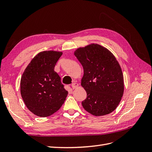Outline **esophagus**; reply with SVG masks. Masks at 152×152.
<instances>
[{"label":"esophagus","instance_id":"esophagus-1","mask_svg":"<svg viewBox=\"0 0 152 152\" xmlns=\"http://www.w3.org/2000/svg\"><path fill=\"white\" fill-rule=\"evenodd\" d=\"M78 86H79V84H78L77 83H76V82H73V83H72V85H71V87H72V88L73 89L77 88Z\"/></svg>","mask_w":152,"mask_h":152}]
</instances>
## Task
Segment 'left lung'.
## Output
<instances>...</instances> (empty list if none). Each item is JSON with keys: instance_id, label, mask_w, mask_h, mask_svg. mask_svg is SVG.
I'll use <instances>...</instances> for the list:
<instances>
[{"instance_id": "obj_1", "label": "left lung", "mask_w": 152, "mask_h": 152, "mask_svg": "<svg viewBox=\"0 0 152 152\" xmlns=\"http://www.w3.org/2000/svg\"><path fill=\"white\" fill-rule=\"evenodd\" d=\"M74 55L84 68L81 86L87 93L82 102L95 116L109 114L118 107L124 94L122 69L114 55L97 44L78 48Z\"/></svg>"}]
</instances>
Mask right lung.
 Here are the masks:
<instances>
[{"instance_id": "obj_1", "label": "right lung", "mask_w": 152, "mask_h": 152, "mask_svg": "<svg viewBox=\"0 0 152 152\" xmlns=\"http://www.w3.org/2000/svg\"><path fill=\"white\" fill-rule=\"evenodd\" d=\"M63 53L46 50L31 59L23 73L20 91L23 102L31 112L46 117L61 108L68 91L61 82L54 67Z\"/></svg>"}]
</instances>
